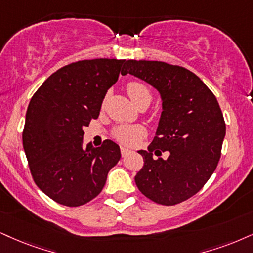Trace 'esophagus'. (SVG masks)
Wrapping results in <instances>:
<instances>
[{
  "label": "esophagus",
  "instance_id": "obj_1",
  "mask_svg": "<svg viewBox=\"0 0 253 253\" xmlns=\"http://www.w3.org/2000/svg\"><path fill=\"white\" fill-rule=\"evenodd\" d=\"M130 152H131V150H129V149L127 148H124V146H121V154H122V156H126L127 154H130Z\"/></svg>",
  "mask_w": 253,
  "mask_h": 253
}]
</instances>
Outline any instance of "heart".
Returning a JSON list of instances; mask_svg holds the SVG:
<instances>
[{
	"label": "heart",
	"mask_w": 253,
	"mask_h": 253,
	"mask_svg": "<svg viewBox=\"0 0 253 253\" xmlns=\"http://www.w3.org/2000/svg\"><path fill=\"white\" fill-rule=\"evenodd\" d=\"M126 91L130 98L136 105L144 104V103H150L152 95L151 91L149 90L145 84L137 81H131L126 84ZM146 133V130L144 126H121L115 129L114 137L120 141L121 143L126 145H133L136 144L142 137H144Z\"/></svg>",
	"instance_id": "obj_1"
}]
</instances>
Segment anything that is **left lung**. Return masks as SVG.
<instances>
[{
	"label": "left lung",
	"mask_w": 253,
	"mask_h": 253,
	"mask_svg": "<svg viewBox=\"0 0 253 253\" xmlns=\"http://www.w3.org/2000/svg\"><path fill=\"white\" fill-rule=\"evenodd\" d=\"M131 74L160 91L163 101L157 131L148 150L137 188L152 202L174 205L196 195L216 170L225 137V122L216 96L197 75L158 61L126 62ZM169 151L167 160L153 158Z\"/></svg>",
	"instance_id": "1"
}]
</instances>
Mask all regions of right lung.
<instances>
[{
	"mask_svg": "<svg viewBox=\"0 0 253 253\" xmlns=\"http://www.w3.org/2000/svg\"><path fill=\"white\" fill-rule=\"evenodd\" d=\"M124 63L115 58L70 63L50 75L31 97L23 149L34 182L52 201L67 207L86 204L99 195L120 161V146L110 139L84 149L83 126L98 117Z\"/></svg>",
	"mask_w": 253,
	"mask_h": 253,
	"instance_id": "right-lung-1",
	"label": "right lung"
}]
</instances>
